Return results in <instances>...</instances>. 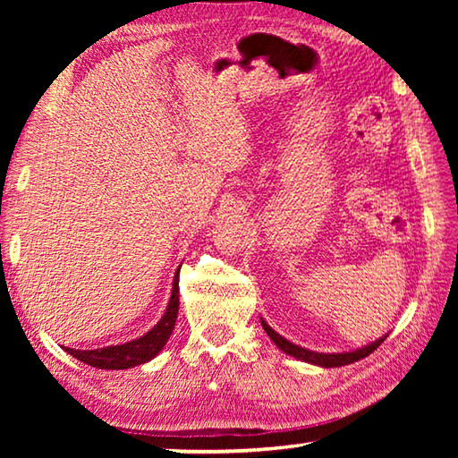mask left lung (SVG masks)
<instances>
[{
  "instance_id": "obj_1",
  "label": "left lung",
  "mask_w": 458,
  "mask_h": 458,
  "mask_svg": "<svg viewBox=\"0 0 458 458\" xmlns=\"http://www.w3.org/2000/svg\"><path fill=\"white\" fill-rule=\"evenodd\" d=\"M262 327L268 333V337L275 341V345L278 350H283L284 353L293 355V358H297L301 361H307V363H315V366H321V368H339V366H347V363H353V361H360L363 358H368V355L377 350V345L382 344L386 337H379L374 344H369L366 347H360V350L355 352H345V353H317L311 350H305V347H299L291 344L289 339H284L283 335H278V333L270 327V325L262 319Z\"/></svg>"
}]
</instances>
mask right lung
I'll return each instance as SVG.
<instances>
[{
    "label": "right lung",
    "mask_w": 458,
    "mask_h": 458,
    "mask_svg": "<svg viewBox=\"0 0 458 458\" xmlns=\"http://www.w3.org/2000/svg\"><path fill=\"white\" fill-rule=\"evenodd\" d=\"M180 275V273H177ZM177 275L174 278V289H172V299H169V305L165 313L157 325L151 331H147L145 335L139 339L127 341V344L121 345H108L103 350H72V347H64L72 358L81 360L90 368L98 369H127L141 366V363L153 360L164 345L167 344L169 335H172L174 325L177 321V309H180V286H177Z\"/></svg>",
    "instance_id": "obj_1"
}]
</instances>
